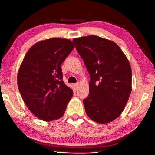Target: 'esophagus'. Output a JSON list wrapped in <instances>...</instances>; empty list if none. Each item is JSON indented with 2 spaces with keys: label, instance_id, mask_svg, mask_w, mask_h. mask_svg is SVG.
Instances as JSON below:
<instances>
[{
  "label": "esophagus",
  "instance_id": "obj_1",
  "mask_svg": "<svg viewBox=\"0 0 155 155\" xmlns=\"http://www.w3.org/2000/svg\"><path fill=\"white\" fill-rule=\"evenodd\" d=\"M73 87H74V89H77L78 87V83H75V84H73Z\"/></svg>",
  "mask_w": 155,
  "mask_h": 155
}]
</instances>
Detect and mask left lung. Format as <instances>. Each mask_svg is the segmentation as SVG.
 <instances>
[{"mask_svg":"<svg viewBox=\"0 0 155 155\" xmlns=\"http://www.w3.org/2000/svg\"><path fill=\"white\" fill-rule=\"evenodd\" d=\"M90 74L86 114L100 124L111 122L124 111L131 92L132 71L124 52L111 40L90 35L73 40Z\"/></svg>","mask_w":155,"mask_h":155,"instance_id":"8db88e82","label":"left lung"}]
</instances>
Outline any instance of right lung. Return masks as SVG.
<instances>
[{"instance_id": "obj_1", "label": "right lung", "mask_w": 155, "mask_h": 155, "mask_svg": "<svg viewBox=\"0 0 155 155\" xmlns=\"http://www.w3.org/2000/svg\"><path fill=\"white\" fill-rule=\"evenodd\" d=\"M74 46L61 38L43 40L26 54L18 74V86L26 105L44 121L63 116L73 95L63 81L61 64Z\"/></svg>"}]
</instances>
